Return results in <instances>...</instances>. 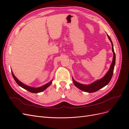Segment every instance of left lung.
<instances>
[{
  "label": "left lung",
  "mask_w": 129,
  "mask_h": 129,
  "mask_svg": "<svg viewBox=\"0 0 129 129\" xmlns=\"http://www.w3.org/2000/svg\"><path fill=\"white\" fill-rule=\"evenodd\" d=\"M108 38L109 39V40H110V41L111 42L112 51L113 52V53H114V56H113L112 62L111 64L110 68V69H109L108 72L107 73V74H105V75L102 78V79H101L99 80H97L96 81L94 82L93 83L89 84V85H84V84H81L79 82H77L76 81H75L73 79V81L74 84H75V85L77 88L81 90L84 91L85 92H90V93L97 91H98L99 90H100V89L102 88L103 87H105V85H107L111 79L112 75H113V73H114V66L115 64L116 55H115V53L114 52V46H113L112 42L110 38L109 37L108 35Z\"/></svg>",
  "instance_id": "1"
}]
</instances>
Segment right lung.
Wrapping results in <instances>:
<instances>
[{"mask_svg": "<svg viewBox=\"0 0 129 129\" xmlns=\"http://www.w3.org/2000/svg\"><path fill=\"white\" fill-rule=\"evenodd\" d=\"M12 72V76L14 78V80L15 81V82H16L19 85V86H20L21 87H22V88H24L26 90H28V91L30 92H32V93H38V92H41L42 91L45 90L47 88H48L49 85L51 84L52 83V81L49 82V83L46 84L45 85H43V86L42 87H39V88H33V87H29V86H28V85H25L24 84V83H22V82H21L20 81H19L17 78L16 77H15L14 74L13 73V72L11 71Z\"/></svg>", "mask_w": 129, "mask_h": 129, "instance_id": "1", "label": "right lung"}]
</instances>
